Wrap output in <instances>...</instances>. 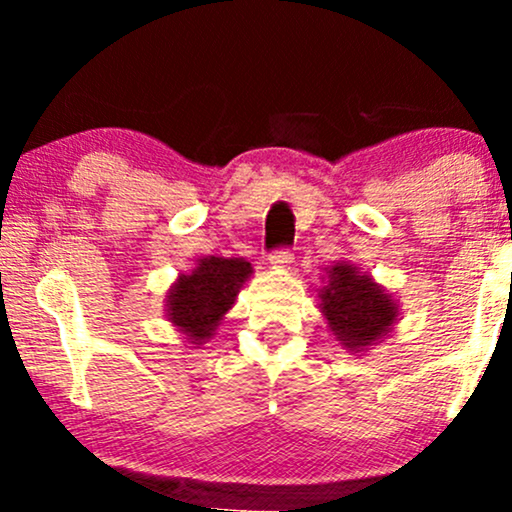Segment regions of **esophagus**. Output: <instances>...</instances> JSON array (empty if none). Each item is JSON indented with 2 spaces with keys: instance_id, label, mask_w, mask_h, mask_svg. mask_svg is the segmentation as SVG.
<instances>
[{
  "instance_id": "esophagus-1",
  "label": "esophagus",
  "mask_w": 512,
  "mask_h": 512,
  "mask_svg": "<svg viewBox=\"0 0 512 512\" xmlns=\"http://www.w3.org/2000/svg\"><path fill=\"white\" fill-rule=\"evenodd\" d=\"M293 262V252L291 250H276L272 257H269V264H272L274 269H289Z\"/></svg>"
}]
</instances>
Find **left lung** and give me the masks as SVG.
Instances as JSON below:
<instances>
[{
	"label": "left lung",
	"instance_id": "left-lung-1",
	"mask_svg": "<svg viewBox=\"0 0 512 512\" xmlns=\"http://www.w3.org/2000/svg\"><path fill=\"white\" fill-rule=\"evenodd\" d=\"M322 272L317 308L346 351L361 354L395 330L399 320L397 298L373 276L344 260L327 264Z\"/></svg>",
	"mask_w": 512,
	"mask_h": 512
}]
</instances>
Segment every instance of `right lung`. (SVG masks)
<instances>
[{
	"label": "right lung",
	"mask_w": 512,
	"mask_h": 512,
	"mask_svg": "<svg viewBox=\"0 0 512 512\" xmlns=\"http://www.w3.org/2000/svg\"><path fill=\"white\" fill-rule=\"evenodd\" d=\"M252 274V264L243 257H199L190 272L170 284L163 301L166 320L190 344H207Z\"/></svg>",
	"instance_id": "add662e5"
}]
</instances>
